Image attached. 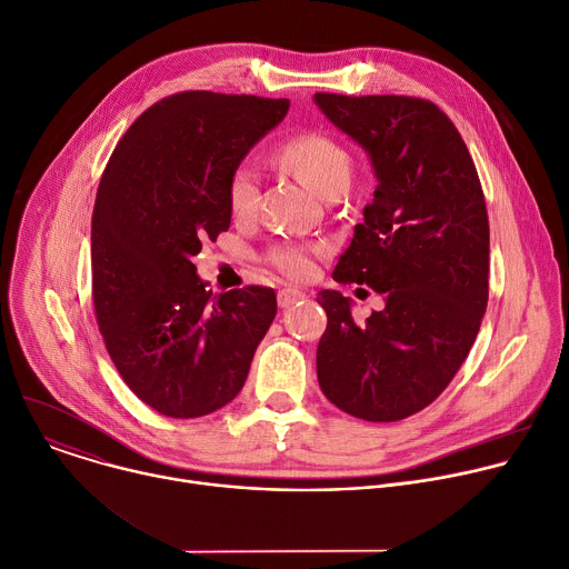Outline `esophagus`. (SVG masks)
Segmentation results:
<instances>
[{"label":"esophagus","mask_w":569,"mask_h":569,"mask_svg":"<svg viewBox=\"0 0 569 569\" xmlns=\"http://www.w3.org/2000/svg\"><path fill=\"white\" fill-rule=\"evenodd\" d=\"M303 297H306V295H303L301 290H297V288H281L279 295H277V301H279L281 308H290L292 303L301 301Z\"/></svg>","instance_id":"1"}]
</instances>
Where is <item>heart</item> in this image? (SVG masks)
I'll list each match as a JSON object with an SVG mask.
<instances>
[{"label": "heart", "mask_w": 569, "mask_h": 569, "mask_svg": "<svg viewBox=\"0 0 569 569\" xmlns=\"http://www.w3.org/2000/svg\"><path fill=\"white\" fill-rule=\"evenodd\" d=\"M283 164L321 198H333L347 191L351 182V157L342 143L323 132H303L286 141L279 150ZM227 202L236 218H250L259 207V178L248 164H240L227 184ZM277 270L292 279L312 272V259L303 248L286 246L270 252Z\"/></svg>", "instance_id": "obj_1"}]
</instances>
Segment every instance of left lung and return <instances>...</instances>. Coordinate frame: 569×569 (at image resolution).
Returning a JSON list of instances; mask_svg holds the SVG:
<instances>
[{
	"instance_id": "8db88e82",
	"label": "left lung",
	"mask_w": 569,
	"mask_h": 569,
	"mask_svg": "<svg viewBox=\"0 0 569 569\" xmlns=\"http://www.w3.org/2000/svg\"><path fill=\"white\" fill-rule=\"evenodd\" d=\"M315 106L371 159L378 187L340 257L338 283H367L385 308L356 323L351 299L321 290L329 323L317 380L356 419L421 412L466 360L489 301V216L455 123L415 97L317 92Z\"/></svg>"
}]
</instances>
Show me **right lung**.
I'll return each instance as SVG.
<instances>
[{"label":"right lung","instance_id":"1","mask_svg":"<svg viewBox=\"0 0 569 569\" xmlns=\"http://www.w3.org/2000/svg\"><path fill=\"white\" fill-rule=\"evenodd\" d=\"M288 108L180 92L150 106L108 161L92 216L97 321L123 382L159 415L231 402L277 315L272 288L207 290L193 257L229 229V178Z\"/></svg>","mask_w":569,"mask_h":569}]
</instances>
